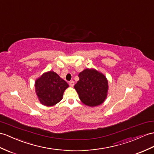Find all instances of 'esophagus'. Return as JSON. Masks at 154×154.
Masks as SVG:
<instances>
[{"label": "esophagus", "mask_w": 154, "mask_h": 154, "mask_svg": "<svg viewBox=\"0 0 154 154\" xmlns=\"http://www.w3.org/2000/svg\"><path fill=\"white\" fill-rule=\"evenodd\" d=\"M69 85H70V86H71V87H73L74 85V81H73V80H72V81H70V82H69Z\"/></svg>", "instance_id": "obj_1"}]
</instances>
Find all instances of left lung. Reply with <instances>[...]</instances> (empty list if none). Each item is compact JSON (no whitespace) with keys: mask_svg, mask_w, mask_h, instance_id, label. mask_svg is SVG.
I'll use <instances>...</instances> for the list:
<instances>
[{"mask_svg":"<svg viewBox=\"0 0 154 154\" xmlns=\"http://www.w3.org/2000/svg\"><path fill=\"white\" fill-rule=\"evenodd\" d=\"M79 80L75 84L82 102L85 105L96 106L105 100L108 92V81L103 74L94 69H85L78 74Z\"/></svg>","mask_w":154,"mask_h":154,"instance_id":"1","label":"left lung"}]
</instances>
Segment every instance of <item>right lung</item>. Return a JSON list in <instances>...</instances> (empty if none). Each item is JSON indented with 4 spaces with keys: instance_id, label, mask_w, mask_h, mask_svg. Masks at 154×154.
<instances>
[{
    "instance_id": "1",
    "label": "right lung",
    "mask_w": 154,
    "mask_h": 154,
    "mask_svg": "<svg viewBox=\"0 0 154 154\" xmlns=\"http://www.w3.org/2000/svg\"><path fill=\"white\" fill-rule=\"evenodd\" d=\"M68 87L69 84L53 71L44 74L35 82L36 93L40 103L48 106L58 103Z\"/></svg>"
}]
</instances>
